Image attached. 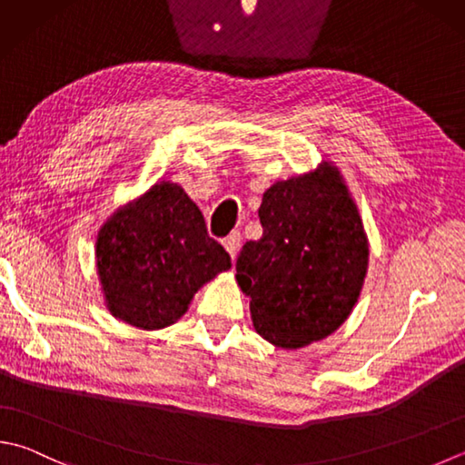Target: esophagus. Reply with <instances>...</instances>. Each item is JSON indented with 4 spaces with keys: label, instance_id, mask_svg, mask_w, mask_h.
<instances>
[{
    "label": "esophagus",
    "instance_id": "1",
    "mask_svg": "<svg viewBox=\"0 0 465 465\" xmlns=\"http://www.w3.org/2000/svg\"><path fill=\"white\" fill-rule=\"evenodd\" d=\"M241 242H242V239H241V232L239 231H232L229 236H226L224 239V249L229 251V255H231V259L234 261L236 259V255H239V251H241Z\"/></svg>",
    "mask_w": 465,
    "mask_h": 465
}]
</instances>
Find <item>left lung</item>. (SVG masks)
Returning a JSON list of instances; mask_svg holds the SVG:
<instances>
[{
	"label": "left lung",
	"mask_w": 465,
	"mask_h": 465,
	"mask_svg": "<svg viewBox=\"0 0 465 465\" xmlns=\"http://www.w3.org/2000/svg\"><path fill=\"white\" fill-rule=\"evenodd\" d=\"M262 236L236 259L251 320L271 344L297 350L348 320L369 271V236L331 162L275 182L259 208Z\"/></svg>",
	"instance_id": "left-lung-1"
}]
</instances>
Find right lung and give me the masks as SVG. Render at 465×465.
Wrapping results in <instances>:
<instances>
[{"label":"right lung","instance_id":"obj_1","mask_svg":"<svg viewBox=\"0 0 465 465\" xmlns=\"http://www.w3.org/2000/svg\"><path fill=\"white\" fill-rule=\"evenodd\" d=\"M94 259L111 315L147 331L176 323L198 289L231 269L203 213L172 182L117 208L96 234Z\"/></svg>","mask_w":465,"mask_h":465}]
</instances>
